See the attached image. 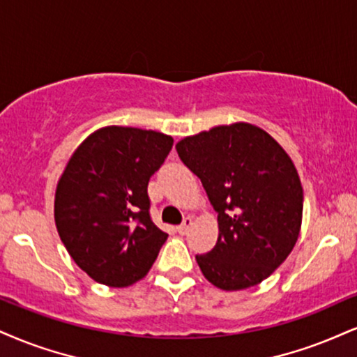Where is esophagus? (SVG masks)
Segmentation results:
<instances>
[{"mask_svg":"<svg viewBox=\"0 0 357 357\" xmlns=\"http://www.w3.org/2000/svg\"><path fill=\"white\" fill-rule=\"evenodd\" d=\"M192 223H193L192 217H185V218H183V222L180 223V225L177 227V231L180 233V235H185V233H187L188 230H190Z\"/></svg>","mask_w":357,"mask_h":357,"instance_id":"34e87169","label":"esophagus"}]
</instances>
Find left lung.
<instances>
[{"label":"left lung","instance_id":"left-lung-1","mask_svg":"<svg viewBox=\"0 0 357 357\" xmlns=\"http://www.w3.org/2000/svg\"><path fill=\"white\" fill-rule=\"evenodd\" d=\"M175 149L218 213L217 245L195 257L205 278L225 291L261 283L300 235L303 187L291 158L246 122L200 132Z\"/></svg>","mask_w":357,"mask_h":357}]
</instances>
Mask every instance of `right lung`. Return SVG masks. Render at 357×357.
<instances>
[{
	"instance_id": "1",
	"label": "right lung",
	"mask_w": 357,
	"mask_h": 357,
	"mask_svg": "<svg viewBox=\"0 0 357 357\" xmlns=\"http://www.w3.org/2000/svg\"><path fill=\"white\" fill-rule=\"evenodd\" d=\"M172 145L162 132L109 126L69 158L56 188L57 233L98 283L126 288L142 280L165 243L169 235L151 218L147 185Z\"/></svg>"
}]
</instances>
